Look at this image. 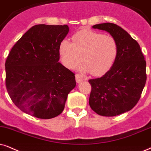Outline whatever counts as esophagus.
<instances>
[{"instance_id":"esophagus-1","label":"esophagus","mask_w":151,"mask_h":151,"mask_svg":"<svg viewBox=\"0 0 151 151\" xmlns=\"http://www.w3.org/2000/svg\"><path fill=\"white\" fill-rule=\"evenodd\" d=\"M76 81H77V83H80L83 80V77L80 74H76Z\"/></svg>"}]
</instances>
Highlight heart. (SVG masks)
<instances>
[{
    "label": "heart",
    "instance_id": "heart-1",
    "mask_svg": "<svg viewBox=\"0 0 151 151\" xmlns=\"http://www.w3.org/2000/svg\"><path fill=\"white\" fill-rule=\"evenodd\" d=\"M72 43L63 40L58 53L63 65L73 69L83 60L81 69L93 76H102L111 69L118 54L115 38L89 29H83L72 36Z\"/></svg>",
    "mask_w": 151,
    "mask_h": 151
}]
</instances>
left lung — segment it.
Masks as SVG:
<instances>
[{
  "mask_svg": "<svg viewBox=\"0 0 151 151\" xmlns=\"http://www.w3.org/2000/svg\"><path fill=\"white\" fill-rule=\"evenodd\" d=\"M93 28L106 30L115 38L118 54L111 69L91 86L89 104L95 113L115 116L131 110L141 98L146 81V63L140 46L118 25L104 23Z\"/></svg>",
  "mask_w": 151,
  "mask_h": 151,
  "instance_id": "obj_1",
  "label": "left lung"
}]
</instances>
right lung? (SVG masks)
Returning a JSON list of instances; mask_svg holds the SVG:
<instances>
[{
	"label": "right lung",
	"mask_w": 151,
	"mask_h": 151,
	"mask_svg": "<svg viewBox=\"0 0 151 151\" xmlns=\"http://www.w3.org/2000/svg\"><path fill=\"white\" fill-rule=\"evenodd\" d=\"M67 25L38 24L24 33L5 62V85L11 100L24 113L50 119L63 111L75 87V74L58 63Z\"/></svg>",
	"instance_id": "add662e5"
}]
</instances>
